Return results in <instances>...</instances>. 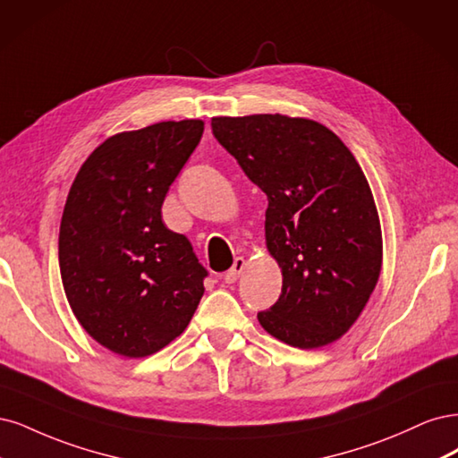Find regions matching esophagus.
Segmentation results:
<instances>
[{"mask_svg": "<svg viewBox=\"0 0 458 458\" xmlns=\"http://www.w3.org/2000/svg\"><path fill=\"white\" fill-rule=\"evenodd\" d=\"M243 268H245V260H243L242 257H238V259L233 260L232 268L225 274V282H226V284H235V282H238V277H240V274L243 272Z\"/></svg>", "mask_w": 458, "mask_h": 458, "instance_id": "34e87169", "label": "esophagus"}]
</instances>
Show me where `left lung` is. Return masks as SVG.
Returning <instances> with one entry per match:
<instances>
[{"label": "left lung", "instance_id": "8db88e82", "mask_svg": "<svg viewBox=\"0 0 458 458\" xmlns=\"http://www.w3.org/2000/svg\"><path fill=\"white\" fill-rule=\"evenodd\" d=\"M213 135L268 198L279 299L257 314L272 336L319 348L343 336L378 282L382 235L365 174L333 131L304 117H213Z\"/></svg>", "mask_w": 458, "mask_h": 458}]
</instances>
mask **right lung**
<instances>
[{
    "instance_id": "right-lung-1",
    "label": "right lung",
    "mask_w": 458,
    "mask_h": 458,
    "mask_svg": "<svg viewBox=\"0 0 458 458\" xmlns=\"http://www.w3.org/2000/svg\"><path fill=\"white\" fill-rule=\"evenodd\" d=\"M203 122H161L114 135L73 181L58 233L66 299L97 343L125 358L156 353L194 316L208 277L161 205L196 150Z\"/></svg>"
}]
</instances>
